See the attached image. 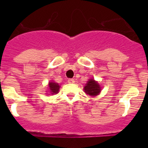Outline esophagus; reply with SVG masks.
I'll use <instances>...</instances> for the list:
<instances>
[{
    "mask_svg": "<svg viewBox=\"0 0 148 148\" xmlns=\"http://www.w3.org/2000/svg\"><path fill=\"white\" fill-rule=\"evenodd\" d=\"M68 82L69 84H73L75 82V81H74V79H69Z\"/></svg>",
    "mask_w": 148,
    "mask_h": 148,
    "instance_id": "34e87169",
    "label": "esophagus"
}]
</instances>
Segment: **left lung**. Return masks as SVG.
<instances>
[{
	"mask_svg": "<svg viewBox=\"0 0 148 148\" xmlns=\"http://www.w3.org/2000/svg\"><path fill=\"white\" fill-rule=\"evenodd\" d=\"M84 90L86 95L92 97H95L100 93L101 87L97 82H96L93 79H90L85 84Z\"/></svg>",
	"mask_w": 148,
	"mask_h": 148,
	"instance_id": "left-lung-1",
	"label": "left lung"
}]
</instances>
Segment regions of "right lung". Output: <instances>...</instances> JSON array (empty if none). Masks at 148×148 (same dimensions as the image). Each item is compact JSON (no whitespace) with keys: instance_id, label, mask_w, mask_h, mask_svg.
Segmentation results:
<instances>
[{"instance_id":"right-lung-1","label":"right lung","mask_w":148,"mask_h":148,"mask_svg":"<svg viewBox=\"0 0 148 148\" xmlns=\"http://www.w3.org/2000/svg\"><path fill=\"white\" fill-rule=\"evenodd\" d=\"M49 86V90L51 95H55V94H57L58 92H59V88H60L59 84L52 81L49 83V86Z\"/></svg>"}]
</instances>
